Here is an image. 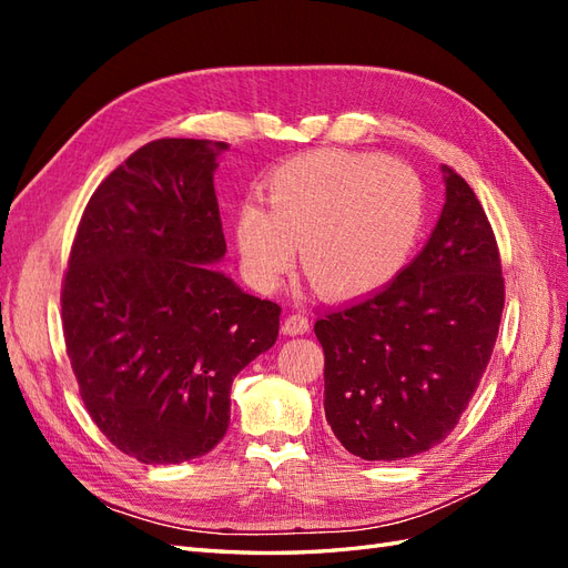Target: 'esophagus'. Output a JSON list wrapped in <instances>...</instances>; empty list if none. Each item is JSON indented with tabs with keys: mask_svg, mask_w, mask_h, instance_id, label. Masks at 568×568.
<instances>
[{
	"mask_svg": "<svg viewBox=\"0 0 568 568\" xmlns=\"http://www.w3.org/2000/svg\"><path fill=\"white\" fill-rule=\"evenodd\" d=\"M284 334L288 336H296V334H305L307 329H311V320H307L305 315L301 313H291L286 320H284Z\"/></svg>",
	"mask_w": 568,
	"mask_h": 568,
	"instance_id": "34e87169",
	"label": "esophagus"
}]
</instances>
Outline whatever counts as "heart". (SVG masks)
Wrapping results in <instances>:
<instances>
[{"instance_id":"heart-1","label":"heart","mask_w":568,"mask_h":568,"mask_svg":"<svg viewBox=\"0 0 568 568\" xmlns=\"http://www.w3.org/2000/svg\"><path fill=\"white\" fill-rule=\"evenodd\" d=\"M263 189L270 209L253 199L239 205L236 244L267 288L294 267L301 244L307 280L322 294H372L405 267L424 230L422 180L379 153H303L274 168Z\"/></svg>"}]
</instances>
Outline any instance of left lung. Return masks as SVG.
Instances as JSON below:
<instances>
[{
    "label": "left lung",
    "mask_w": 568,
    "mask_h": 568,
    "mask_svg": "<svg viewBox=\"0 0 568 568\" xmlns=\"http://www.w3.org/2000/svg\"><path fill=\"white\" fill-rule=\"evenodd\" d=\"M445 205L419 255L367 298L315 322L324 415L363 459H405L457 426L484 376L505 307L484 205L443 165Z\"/></svg>",
    "instance_id": "8db88e82"
}]
</instances>
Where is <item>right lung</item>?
<instances>
[{"label":"right lung","instance_id":"right-lung-1","mask_svg":"<svg viewBox=\"0 0 568 568\" xmlns=\"http://www.w3.org/2000/svg\"><path fill=\"white\" fill-rule=\"evenodd\" d=\"M225 142L156 140L88 201L61 286L65 353L92 422L120 453L178 464L230 426L234 376L270 351L282 307L213 265Z\"/></svg>","mask_w":568,"mask_h":568}]
</instances>
